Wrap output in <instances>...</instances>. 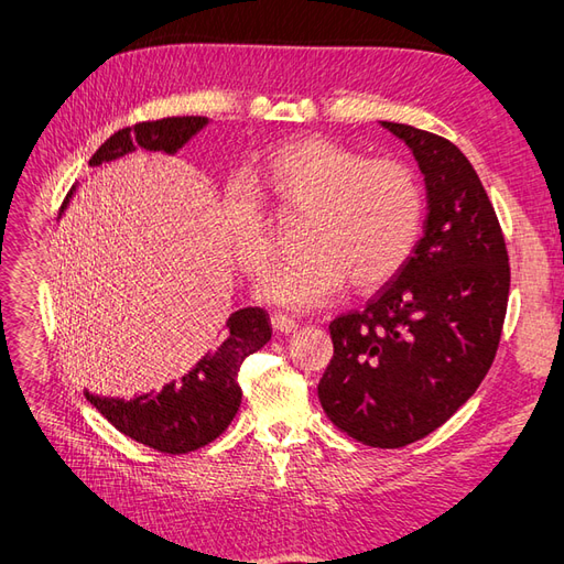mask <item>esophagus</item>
<instances>
[{"instance_id":"1","label":"esophagus","mask_w":564,"mask_h":564,"mask_svg":"<svg viewBox=\"0 0 564 564\" xmlns=\"http://www.w3.org/2000/svg\"><path fill=\"white\" fill-rule=\"evenodd\" d=\"M271 325H273L275 332H283V334H291V332L297 329V322L291 315H283V313H273Z\"/></svg>"}]
</instances>
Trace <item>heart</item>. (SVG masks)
I'll return each mask as SVG.
<instances>
[{"mask_svg":"<svg viewBox=\"0 0 564 564\" xmlns=\"http://www.w3.org/2000/svg\"><path fill=\"white\" fill-rule=\"evenodd\" d=\"M257 178L283 208L305 215V251L261 283L269 303L317 307L346 281L358 291L378 289L404 269L422 235L424 188L404 162L370 160L341 142L303 138L263 154ZM223 225L242 271H267L273 239L254 186L239 178L225 186Z\"/></svg>","mask_w":564,"mask_h":564,"instance_id":"1","label":"heart"}]
</instances>
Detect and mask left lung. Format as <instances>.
I'll return each mask as SVG.
<instances>
[{"mask_svg": "<svg viewBox=\"0 0 564 564\" xmlns=\"http://www.w3.org/2000/svg\"><path fill=\"white\" fill-rule=\"evenodd\" d=\"M382 128L404 140L424 174V237L373 301L332 319L334 356L317 392L351 438L402 448L480 388L499 349L511 269L492 200L465 154L422 128Z\"/></svg>", "mask_w": 564, "mask_h": 564, "instance_id": "left-lung-1", "label": "left lung"}]
</instances>
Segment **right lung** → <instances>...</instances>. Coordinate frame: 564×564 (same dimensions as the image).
<instances>
[{
    "label": "right lung",
    "mask_w": 564,
    "mask_h": 564,
    "mask_svg": "<svg viewBox=\"0 0 564 564\" xmlns=\"http://www.w3.org/2000/svg\"><path fill=\"white\" fill-rule=\"evenodd\" d=\"M206 123V116H170L121 128L94 152L89 166L123 158L135 148L172 154ZM269 339L271 322L267 310L242 307L227 319L225 339L218 349L203 356L182 380L170 382L160 392L140 394L135 400L99 398L89 392L87 400L121 434L142 446L170 455L198 451L230 426L242 402L237 382L239 368L247 356L259 351Z\"/></svg>",
    "instance_id": "right-lung-1"
}]
</instances>
